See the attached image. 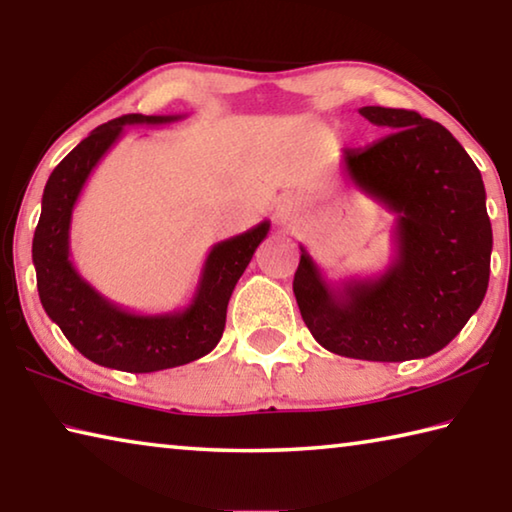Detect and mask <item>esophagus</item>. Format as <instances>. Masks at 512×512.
<instances>
[{"label": "esophagus", "mask_w": 512, "mask_h": 512, "mask_svg": "<svg viewBox=\"0 0 512 512\" xmlns=\"http://www.w3.org/2000/svg\"><path fill=\"white\" fill-rule=\"evenodd\" d=\"M298 216V203L293 196H282L275 205L277 223H291Z\"/></svg>", "instance_id": "34e87169"}]
</instances>
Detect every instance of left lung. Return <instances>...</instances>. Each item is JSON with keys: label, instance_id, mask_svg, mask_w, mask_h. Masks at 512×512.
<instances>
[{"label": "left lung", "instance_id": "8db88e82", "mask_svg": "<svg viewBox=\"0 0 512 512\" xmlns=\"http://www.w3.org/2000/svg\"><path fill=\"white\" fill-rule=\"evenodd\" d=\"M359 112L391 133L345 149L343 169L395 214V257L375 277L327 282L300 246L293 293L325 350L363 361L424 359L461 332L488 291L492 225L481 171L438 121L402 108Z\"/></svg>", "mask_w": 512, "mask_h": 512}]
</instances>
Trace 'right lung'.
Segmentation results:
<instances>
[{
	"label": "right lung",
	"instance_id": "1",
	"mask_svg": "<svg viewBox=\"0 0 512 512\" xmlns=\"http://www.w3.org/2000/svg\"><path fill=\"white\" fill-rule=\"evenodd\" d=\"M180 115H124L85 137L51 171L33 235V266L47 316L83 357L124 372H155L205 357L221 341L225 311L239 277L271 228V221L214 244L205 259L192 302L171 314H133L83 280L69 259L72 212L90 173L110 151L124 126L171 124Z\"/></svg>",
	"mask_w": 512,
	"mask_h": 512
}]
</instances>
